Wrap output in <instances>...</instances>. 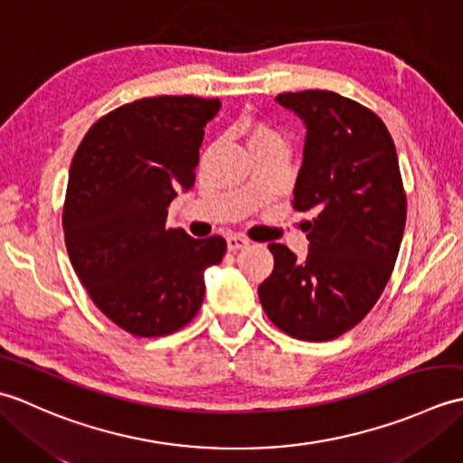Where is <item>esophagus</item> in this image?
Masks as SVG:
<instances>
[{
    "mask_svg": "<svg viewBox=\"0 0 463 463\" xmlns=\"http://www.w3.org/2000/svg\"><path fill=\"white\" fill-rule=\"evenodd\" d=\"M249 239H244V237H239V234H231L229 239H226V249H229L231 252H234V250H241V249H247L249 247Z\"/></svg>",
    "mask_w": 463,
    "mask_h": 463,
    "instance_id": "obj_1",
    "label": "esophagus"
}]
</instances>
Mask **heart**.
I'll use <instances>...</instances> for the list:
<instances>
[{
	"mask_svg": "<svg viewBox=\"0 0 463 463\" xmlns=\"http://www.w3.org/2000/svg\"><path fill=\"white\" fill-rule=\"evenodd\" d=\"M241 133L244 137V141H247L249 151H257L260 146H267V145H274V143H284L282 137L272 129V127L264 125L260 121H242L241 125Z\"/></svg>",
	"mask_w": 463,
	"mask_h": 463,
	"instance_id": "obj_1",
	"label": "heart"
}]
</instances>
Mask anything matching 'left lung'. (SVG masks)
Masks as SVG:
<instances>
[{"mask_svg": "<svg viewBox=\"0 0 463 463\" xmlns=\"http://www.w3.org/2000/svg\"><path fill=\"white\" fill-rule=\"evenodd\" d=\"M277 103L307 127L294 209L317 219L307 222L304 259L269 244L274 270L259 298L282 332L324 342L356 326L380 298L404 234L406 194L378 115L332 91L282 93Z\"/></svg>", "mask_w": 463, "mask_h": 463, "instance_id": "left-lung-1", "label": "left lung"}]
</instances>
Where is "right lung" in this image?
Masks as SVG:
<instances>
[{
	"instance_id": "right-lung-1",
	"label": "right lung",
	"mask_w": 463,
	"mask_h": 463,
	"mask_svg": "<svg viewBox=\"0 0 463 463\" xmlns=\"http://www.w3.org/2000/svg\"><path fill=\"white\" fill-rule=\"evenodd\" d=\"M219 99L151 97L101 117L69 171L63 231L77 277L107 318L135 336L189 324L222 237L166 229L169 204L194 184L204 127Z\"/></svg>"
}]
</instances>
